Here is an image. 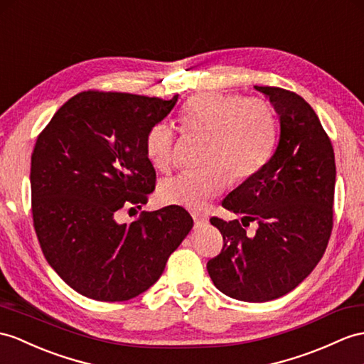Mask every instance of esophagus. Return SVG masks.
Segmentation results:
<instances>
[{
  "mask_svg": "<svg viewBox=\"0 0 364 364\" xmlns=\"http://www.w3.org/2000/svg\"><path fill=\"white\" fill-rule=\"evenodd\" d=\"M193 219H194V225L196 227H203L208 224V216H205V215H198V213H194Z\"/></svg>",
  "mask_w": 364,
  "mask_h": 364,
  "instance_id": "obj_1",
  "label": "esophagus"
}]
</instances>
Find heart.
I'll return each mask as SVG.
<instances>
[{"mask_svg": "<svg viewBox=\"0 0 364 364\" xmlns=\"http://www.w3.org/2000/svg\"><path fill=\"white\" fill-rule=\"evenodd\" d=\"M183 129L205 137L202 164L196 171H183L161 183L165 203L202 211L223 193L232 179L242 183L269 162L277 141V119L269 102L244 99L237 94L207 91L191 97L181 114ZM145 154L157 170L174 162L176 134L166 122H157L145 136Z\"/></svg>", "mask_w": 364, "mask_h": 364, "instance_id": "obj_1", "label": "heart"}]
</instances>
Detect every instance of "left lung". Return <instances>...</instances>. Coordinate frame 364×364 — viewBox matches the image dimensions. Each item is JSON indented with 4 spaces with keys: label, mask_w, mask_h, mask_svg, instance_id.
<instances>
[{
    "label": "left lung",
    "mask_w": 364,
    "mask_h": 364,
    "mask_svg": "<svg viewBox=\"0 0 364 364\" xmlns=\"http://www.w3.org/2000/svg\"><path fill=\"white\" fill-rule=\"evenodd\" d=\"M273 103L281 122L277 151L223 207L242 215L210 223L224 237L207 262L215 286L249 303L277 299L303 282L326 252L333 227L335 154L320 119L303 97L277 86H255ZM259 224L249 235L244 226Z\"/></svg>",
    "instance_id": "1"
}]
</instances>
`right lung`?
I'll list each match as a JSON object with an SVG mask.
<instances>
[{
	"instance_id": "add662e5",
	"label": "right lung",
	"mask_w": 364,
	"mask_h": 364,
	"mask_svg": "<svg viewBox=\"0 0 364 364\" xmlns=\"http://www.w3.org/2000/svg\"><path fill=\"white\" fill-rule=\"evenodd\" d=\"M177 102L83 91L54 114L31 161L32 219L44 258L69 287L97 301H128L161 278L193 228L170 205L119 224L123 208L148 202L156 170L145 136ZM132 210V208H129Z\"/></svg>"
}]
</instances>
